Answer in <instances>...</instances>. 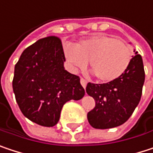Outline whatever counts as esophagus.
I'll use <instances>...</instances> for the list:
<instances>
[{"mask_svg":"<svg viewBox=\"0 0 153 153\" xmlns=\"http://www.w3.org/2000/svg\"><path fill=\"white\" fill-rule=\"evenodd\" d=\"M80 83H81V85H82V86L85 89L86 87V85H87V82H86L85 79H84V78H82L81 77V79H80Z\"/></svg>","mask_w":153,"mask_h":153,"instance_id":"1","label":"esophagus"}]
</instances>
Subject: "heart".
<instances>
[{"mask_svg": "<svg viewBox=\"0 0 153 153\" xmlns=\"http://www.w3.org/2000/svg\"><path fill=\"white\" fill-rule=\"evenodd\" d=\"M64 55L74 69L84 68L89 62L90 70L98 81L111 83L123 76L132 60L129 46L122 40L98 33L77 43L65 44Z\"/></svg>", "mask_w": 153, "mask_h": 153, "instance_id": "1", "label": "heart"}]
</instances>
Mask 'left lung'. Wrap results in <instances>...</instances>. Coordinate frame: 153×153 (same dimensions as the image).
Segmentation results:
<instances>
[{"instance_id": "8db88e82", "label": "left lung", "mask_w": 153, "mask_h": 153, "mask_svg": "<svg viewBox=\"0 0 153 153\" xmlns=\"http://www.w3.org/2000/svg\"><path fill=\"white\" fill-rule=\"evenodd\" d=\"M144 77L143 59L136 54L127 71L116 81L100 85L88 83L86 92L95 100V107L87 114L91 126L105 129L127 122L140 101Z\"/></svg>"}]
</instances>
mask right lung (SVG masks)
Returning <instances> with one entry per match:
<instances>
[{"mask_svg": "<svg viewBox=\"0 0 153 153\" xmlns=\"http://www.w3.org/2000/svg\"><path fill=\"white\" fill-rule=\"evenodd\" d=\"M64 62L62 41L54 36L39 39L22 53L12 85L19 108L30 121L53 127L66 102L85 96L79 76L68 72Z\"/></svg>", "mask_w": 153, "mask_h": 153, "instance_id": "right-lung-1", "label": "right lung"}]
</instances>
